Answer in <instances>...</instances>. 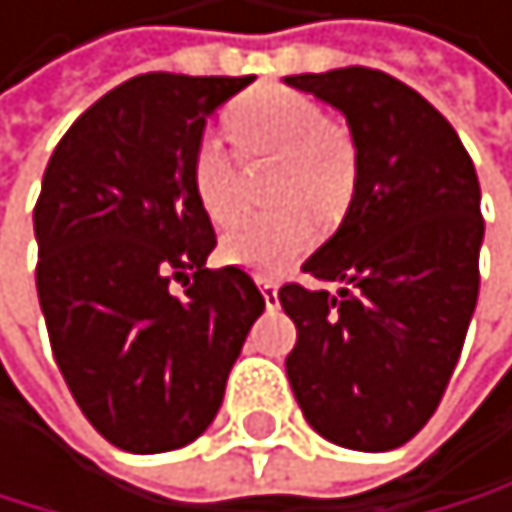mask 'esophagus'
<instances>
[{
  "mask_svg": "<svg viewBox=\"0 0 512 512\" xmlns=\"http://www.w3.org/2000/svg\"><path fill=\"white\" fill-rule=\"evenodd\" d=\"M258 287H261V294H264V303H267V307H277V284H274V281H267V277H261Z\"/></svg>",
  "mask_w": 512,
  "mask_h": 512,
  "instance_id": "obj_1",
  "label": "esophagus"
}]
</instances>
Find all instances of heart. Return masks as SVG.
I'll return each mask as SVG.
<instances>
[{
  "instance_id": "heart-1",
  "label": "heart",
  "mask_w": 512,
  "mask_h": 512,
  "mask_svg": "<svg viewBox=\"0 0 512 512\" xmlns=\"http://www.w3.org/2000/svg\"><path fill=\"white\" fill-rule=\"evenodd\" d=\"M228 130L245 156H281L274 199L300 202L267 215H241L225 231V261L254 274H281L313 245V215L336 222L356 189V143L326 120L313 97L290 87H258L228 110ZM189 179L209 222L225 225L241 205L238 163L222 136H202L189 156Z\"/></svg>"
}]
</instances>
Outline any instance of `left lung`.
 <instances>
[{"mask_svg":"<svg viewBox=\"0 0 512 512\" xmlns=\"http://www.w3.org/2000/svg\"><path fill=\"white\" fill-rule=\"evenodd\" d=\"M336 107L356 143L343 225L303 271L340 290L284 284L297 326L287 379L310 428L353 451H392L435 415L480 287V182L448 120L372 68L284 77Z\"/></svg>","mask_w":512,"mask_h":512,"instance_id":"obj_1","label":"left lung"}]
</instances>
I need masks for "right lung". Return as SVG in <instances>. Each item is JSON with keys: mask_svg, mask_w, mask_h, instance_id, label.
<instances>
[{"mask_svg": "<svg viewBox=\"0 0 512 512\" xmlns=\"http://www.w3.org/2000/svg\"><path fill=\"white\" fill-rule=\"evenodd\" d=\"M251 81L130 77L48 159L35 205L38 303L74 402L120 451L159 454L199 438L264 313L241 267H205L215 231L189 179L205 120Z\"/></svg>", "mask_w": 512, "mask_h": 512, "instance_id": "obj_1", "label": "right lung"}]
</instances>
